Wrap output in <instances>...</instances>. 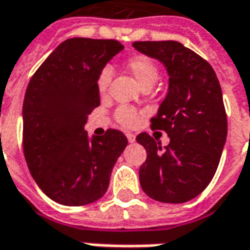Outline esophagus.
Wrapping results in <instances>:
<instances>
[{"instance_id": "obj_1", "label": "esophagus", "mask_w": 250, "mask_h": 250, "mask_svg": "<svg viewBox=\"0 0 250 250\" xmlns=\"http://www.w3.org/2000/svg\"><path fill=\"white\" fill-rule=\"evenodd\" d=\"M127 139H128L130 143H134L135 142V135L134 134H127Z\"/></svg>"}]
</instances>
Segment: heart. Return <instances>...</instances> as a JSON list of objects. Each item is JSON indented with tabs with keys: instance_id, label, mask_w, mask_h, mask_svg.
<instances>
[{
	"instance_id": "heart-1",
	"label": "heart",
	"mask_w": 250,
	"mask_h": 250,
	"mask_svg": "<svg viewBox=\"0 0 250 250\" xmlns=\"http://www.w3.org/2000/svg\"><path fill=\"white\" fill-rule=\"evenodd\" d=\"M127 69L134 75L138 83L141 84V87L145 89H150L154 85V83L157 82L159 77V66L152 59L145 56V55H136V56L130 57L125 62ZM112 76H114V71L112 66L105 65L103 66L100 72H99L98 77H96V88L100 95H105L108 92L109 85L112 82ZM115 119L123 127L131 128L138 123L139 120V115L135 109L127 107V105H120L115 111Z\"/></svg>"
}]
</instances>
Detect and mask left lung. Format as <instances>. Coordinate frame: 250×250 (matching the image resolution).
Masks as SVG:
<instances>
[{
    "instance_id": "1",
    "label": "left lung",
    "mask_w": 250,
    "mask_h": 250,
    "mask_svg": "<svg viewBox=\"0 0 250 250\" xmlns=\"http://www.w3.org/2000/svg\"><path fill=\"white\" fill-rule=\"evenodd\" d=\"M132 46L157 59L168 73V92L151 119L152 130L170 138L166 147L142 132L146 148L139 181L150 198L184 204L195 198L214 177L228 135L222 91L214 69L178 41H135Z\"/></svg>"
}]
</instances>
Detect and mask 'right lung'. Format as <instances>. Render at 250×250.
Instances as JSON below:
<instances>
[{"label":"right lung","instance_id":"right-lung-1","mask_svg":"<svg viewBox=\"0 0 250 250\" xmlns=\"http://www.w3.org/2000/svg\"><path fill=\"white\" fill-rule=\"evenodd\" d=\"M125 46L75 37L62 42L30 79L22 105L28 168L55 202L83 206L102 198L127 138L118 130L88 138V115L100 104L96 77Z\"/></svg>","mask_w":250,"mask_h":250}]
</instances>
